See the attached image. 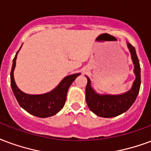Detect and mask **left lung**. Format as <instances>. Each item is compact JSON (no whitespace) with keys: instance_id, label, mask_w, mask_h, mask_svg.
<instances>
[{"instance_id":"8db88e82","label":"left lung","mask_w":151,"mask_h":151,"mask_svg":"<svg viewBox=\"0 0 151 151\" xmlns=\"http://www.w3.org/2000/svg\"><path fill=\"white\" fill-rule=\"evenodd\" d=\"M133 63L134 65V74L136 76L132 88L125 93L119 95H110L103 94L100 95L93 90L90 80L87 78V85L86 88V99L90 110L96 115L102 118H113L120 115L129 109L137 98L140 85H141V73H140V65L138 57L136 54L134 47L127 42Z\"/></svg>"}]
</instances>
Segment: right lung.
Masks as SVG:
<instances>
[{"instance_id":"obj_1","label":"right lung","mask_w":151,"mask_h":151,"mask_svg":"<svg viewBox=\"0 0 151 151\" xmlns=\"http://www.w3.org/2000/svg\"><path fill=\"white\" fill-rule=\"evenodd\" d=\"M17 53L13 60V65L10 73V81L12 90L19 105L28 113L39 118H48L56 114L64 106L66 100L67 91L73 81L78 76L80 75V73H74L65 77L54 90L49 93L36 95L27 94L19 90L13 78V71L16 65Z\"/></svg>"}]
</instances>
